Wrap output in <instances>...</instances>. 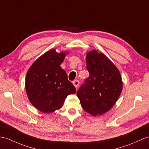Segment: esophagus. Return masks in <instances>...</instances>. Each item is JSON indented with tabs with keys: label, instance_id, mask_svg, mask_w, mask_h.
I'll use <instances>...</instances> for the list:
<instances>
[{
	"label": "esophagus",
	"instance_id": "esophagus-1",
	"mask_svg": "<svg viewBox=\"0 0 149 149\" xmlns=\"http://www.w3.org/2000/svg\"><path fill=\"white\" fill-rule=\"evenodd\" d=\"M73 84L74 85L75 87L76 88H77L79 87V81L77 80H75L73 81Z\"/></svg>",
	"mask_w": 149,
	"mask_h": 149
}]
</instances>
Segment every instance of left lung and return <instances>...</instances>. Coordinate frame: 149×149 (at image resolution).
I'll list each match as a JSON object with an SVG mask.
<instances>
[{
  "instance_id": "8db88e82",
  "label": "left lung",
  "mask_w": 149,
  "mask_h": 149,
  "mask_svg": "<svg viewBox=\"0 0 149 149\" xmlns=\"http://www.w3.org/2000/svg\"><path fill=\"white\" fill-rule=\"evenodd\" d=\"M89 77L77 92L86 112L100 116L108 112L119 98L123 89L120 74L105 55L92 50L86 54Z\"/></svg>"
}]
</instances>
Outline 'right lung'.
I'll list each match as a JSON object with an SVG mask.
<instances>
[{
	"mask_svg": "<svg viewBox=\"0 0 149 149\" xmlns=\"http://www.w3.org/2000/svg\"><path fill=\"white\" fill-rule=\"evenodd\" d=\"M67 53H58L54 49L48 51L37 59L27 72L26 95L31 103L40 112L51 113L61 109L67 96L76 92L60 67Z\"/></svg>",
	"mask_w": 149,
	"mask_h": 149,
	"instance_id": "right-lung-1",
	"label": "right lung"
}]
</instances>
